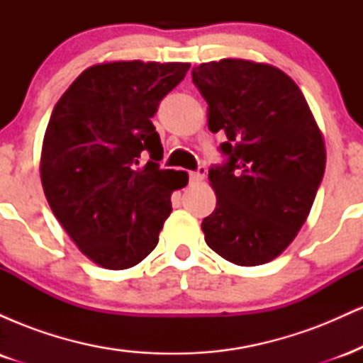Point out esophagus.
<instances>
[{
	"label": "esophagus",
	"instance_id": "esophagus-1",
	"mask_svg": "<svg viewBox=\"0 0 363 363\" xmlns=\"http://www.w3.org/2000/svg\"><path fill=\"white\" fill-rule=\"evenodd\" d=\"M206 176V169L205 167H199L196 172H191V182H201L203 179Z\"/></svg>",
	"mask_w": 363,
	"mask_h": 363
}]
</instances>
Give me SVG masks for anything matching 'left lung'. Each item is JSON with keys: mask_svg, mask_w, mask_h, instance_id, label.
I'll list each match as a JSON object with an SVG mask.
<instances>
[{"mask_svg": "<svg viewBox=\"0 0 363 363\" xmlns=\"http://www.w3.org/2000/svg\"><path fill=\"white\" fill-rule=\"evenodd\" d=\"M222 131L227 164L208 172L216 194L201 228L208 247L239 266L273 261L306 223L326 167V147L309 104L277 66L225 57L193 68Z\"/></svg>", "mask_w": 363, "mask_h": 363, "instance_id": "left-lung-1", "label": "left lung"}]
</instances>
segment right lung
<instances>
[{"instance_id": "add662e5", "label": "right lung", "mask_w": 363, "mask_h": 363, "mask_svg": "<svg viewBox=\"0 0 363 363\" xmlns=\"http://www.w3.org/2000/svg\"><path fill=\"white\" fill-rule=\"evenodd\" d=\"M189 66L99 62L54 106L40 152L45 199L69 239L102 268L143 261L172 211L170 196L187 184L186 172L158 165L164 148L152 118Z\"/></svg>"}]
</instances>
